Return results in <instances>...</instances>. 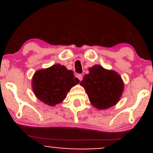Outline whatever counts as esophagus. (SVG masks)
Listing matches in <instances>:
<instances>
[{"label": "esophagus", "instance_id": "34e87169", "mask_svg": "<svg viewBox=\"0 0 153 153\" xmlns=\"http://www.w3.org/2000/svg\"><path fill=\"white\" fill-rule=\"evenodd\" d=\"M76 77L77 78H78V80H80V81H81L82 80V75H80V74H77L76 75Z\"/></svg>", "mask_w": 153, "mask_h": 153}]
</instances>
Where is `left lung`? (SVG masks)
Wrapping results in <instances>:
<instances>
[{
  "label": "left lung",
  "instance_id": "left-lung-1",
  "mask_svg": "<svg viewBox=\"0 0 153 153\" xmlns=\"http://www.w3.org/2000/svg\"><path fill=\"white\" fill-rule=\"evenodd\" d=\"M84 75L80 85L85 88L93 106L99 110L107 109L119 102L124 88V81L118 73L95 65Z\"/></svg>",
  "mask_w": 153,
  "mask_h": 153
}]
</instances>
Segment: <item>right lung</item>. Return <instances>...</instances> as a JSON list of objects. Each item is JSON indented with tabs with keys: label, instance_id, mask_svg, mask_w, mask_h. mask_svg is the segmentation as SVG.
<instances>
[{
	"label": "right lung",
	"instance_id": "add662e5",
	"mask_svg": "<svg viewBox=\"0 0 153 153\" xmlns=\"http://www.w3.org/2000/svg\"><path fill=\"white\" fill-rule=\"evenodd\" d=\"M80 80L65 66L54 64L38 70L31 80L33 92L40 101L50 106L62 102L67 94Z\"/></svg>",
	"mask_w": 153,
	"mask_h": 153
}]
</instances>
